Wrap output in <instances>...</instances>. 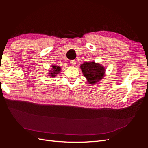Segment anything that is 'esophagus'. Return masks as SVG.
<instances>
[{"label":"esophagus","instance_id":"34e87169","mask_svg":"<svg viewBox=\"0 0 148 148\" xmlns=\"http://www.w3.org/2000/svg\"><path fill=\"white\" fill-rule=\"evenodd\" d=\"M70 65H71V66H74L76 65V61H75V60H70Z\"/></svg>","mask_w":148,"mask_h":148}]
</instances>
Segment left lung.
Instances as JSON below:
<instances>
[{"label":"left lung","instance_id":"obj_1","mask_svg":"<svg viewBox=\"0 0 148 148\" xmlns=\"http://www.w3.org/2000/svg\"><path fill=\"white\" fill-rule=\"evenodd\" d=\"M79 67L87 82L90 84L95 85L105 75L104 66L95 62H84L80 65Z\"/></svg>","mask_w":148,"mask_h":148}]
</instances>
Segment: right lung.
<instances>
[{"label":"right lung","instance_id":"right-lung-1","mask_svg":"<svg viewBox=\"0 0 148 148\" xmlns=\"http://www.w3.org/2000/svg\"><path fill=\"white\" fill-rule=\"evenodd\" d=\"M49 70L50 71H49V72L48 73L49 77L54 78L60 73V71H61V68L60 66L57 65H52L51 69Z\"/></svg>","mask_w":148,"mask_h":148}]
</instances>
